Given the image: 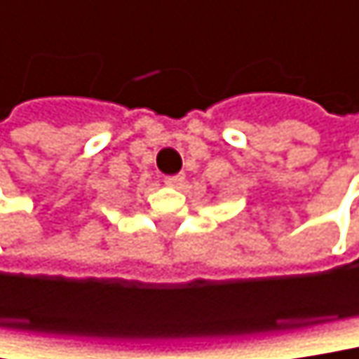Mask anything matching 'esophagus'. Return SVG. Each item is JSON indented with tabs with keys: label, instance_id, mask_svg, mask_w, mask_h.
Instances as JSON below:
<instances>
[{
	"label": "esophagus",
	"instance_id": "1",
	"mask_svg": "<svg viewBox=\"0 0 359 359\" xmlns=\"http://www.w3.org/2000/svg\"><path fill=\"white\" fill-rule=\"evenodd\" d=\"M182 180H184L182 175H175V177H166L164 182H166L168 187H179V184H182Z\"/></svg>",
	"mask_w": 359,
	"mask_h": 359
}]
</instances>
